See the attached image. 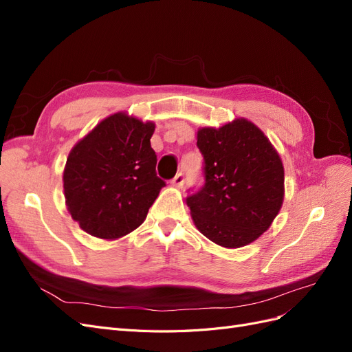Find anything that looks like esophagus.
Segmentation results:
<instances>
[{"mask_svg": "<svg viewBox=\"0 0 352 352\" xmlns=\"http://www.w3.org/2000/svg\"><path fill=\"white\" fill-rule=\"evenodd\" d=\"M185 184V175L184 173H177L173 179H172V185L176 188H182Z\"/></svg>", "mask_w": 352, "mask_h": 352, "instance_id": "esophagus-1", "label": "esophagus"}]
</instances>
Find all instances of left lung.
<instances>
[{
    "label": "left lung",
    "instance_id": "1",
    "mask_svg": "<svg viewBox=\"0 0 352 352\" xmlns=\"http://www.w3.org/2000/svg\"><path fill=\"white\" fill-rule=\"evenodd\" d=\"M204 185L186 198L202 235L225 248L245 247L267 230L285 194L282 160L269 138L247 119L201 127Z\"/></svg>",
    "mask_w": 352,
    "mask_h": 352
}]
</instances>
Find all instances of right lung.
<instances>
[{"mask_svg": "<svg viewBox=\"0 0 352 352\" xmlns=\"http://www.w3.org/2000/svg\"><path fill=\"white\" fill-rule=\"evenodd\" d=\"M155 124L126 113L100 122L72 148L63 188L73 220L100 239H117L141 226L166 186L155 173Z\"/></svg>", "mask_w": 352, "mask_h": 352, "instance_id": "right-lung-1", "label": "right lung"}]
</instances>
